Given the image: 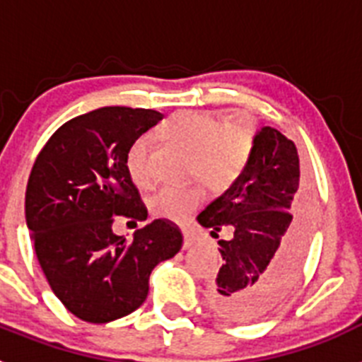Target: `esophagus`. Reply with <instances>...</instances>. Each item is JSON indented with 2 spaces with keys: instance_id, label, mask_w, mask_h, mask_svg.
Masks as SVG:
<instances>
[{
  "instance_id": "obj_1",
  "label": "esophagus",
  "mask_w": 362,
  "mask_h": 362,
  "mask_svg": "<svg viewBox=\"0 0 362 362\" xmlns=\"http://www.w3.org/2000/svg\"><path fill=\"white\" fill-rule=\"evenodd\" d=\"M196 245V239L192 238V235H188V233H185V241H183V250H188V248H192V246Z\"/></svg>"
}]
</instances>
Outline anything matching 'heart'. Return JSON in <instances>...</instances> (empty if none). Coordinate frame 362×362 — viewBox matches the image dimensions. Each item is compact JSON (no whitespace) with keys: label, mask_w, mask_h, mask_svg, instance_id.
<instances>
[{"label":"heart","mask_w":362,"mask_h":362,"mask_svg":"<svg viewBox=\"0 0 362 362\" xmlns=\"http://www.w3.org/2000/svg\"><path fill=\"white\" fill-rule=\"evenodd\" d=\"M165 139L190 152V170L206 187L223 190L245 170L252 148L254 129L245 121L225 123L212 112L185 110L177 112L163 124ZM152 136L143 134L130 145L127 152V170L137 187L152 185L150 170ZM204 194L199 187H165L150 197L153 216L170 221H183L197 206Z\"/></svg>","instance_id":"1"}]
</instances>
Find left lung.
<instances>
[{"label": "left lung", "mask_w": 362, "mask_h": 362, "mask_svg": "<svg viewBox=\"0 0 362 362\" xmlns=\"http://www.w3.org/2000/svg\"><path fill=\"white\" fill-rule=\"evenodd\" d=\"M293 141L261 127L239 177L197 216L221 239L225 264L210 290V306L221 317L250 322L270 312L297 279L310 239L312 190L299 177Z\"/></svg>", "instance_id": "left-lung-1"}]
</instances>
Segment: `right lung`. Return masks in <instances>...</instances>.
<instances>
[{
	"instance_id": "1",
	"label": "right lung",
	"mask_w": 362,
	"mask_h": 362,
	"mask_svg": "<svg viewBox=\"0 0 362 362\" xmlns=\"http://www.w3.org/2000/svg\"><path fill=\"white\" fill-rule=\"evenodd\" d=\"M161 119V112L145 108H98L59 127L32 166L25 217L37 261L57 299L86 322L116 321L139 308L153 268L183 245L165 219L136 230L130 243L112 232V217L148 216L127 152Z\"/></svg>"
}]
</instances>
